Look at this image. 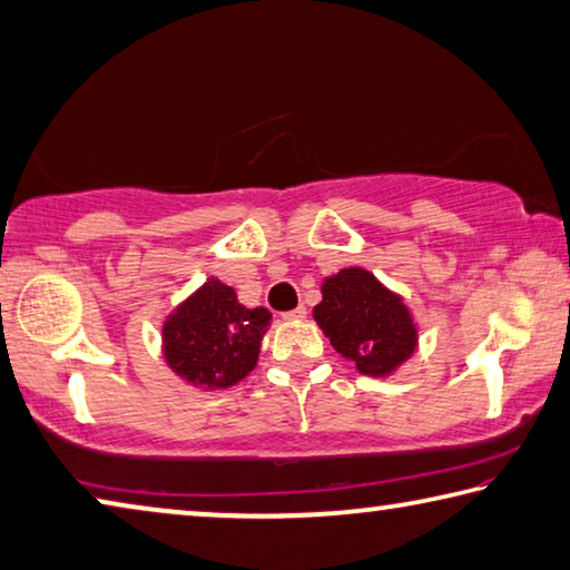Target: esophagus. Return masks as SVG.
I'll return each mask as SVG.
<instances>
[{
    "label": "esophagus",
    "instance_id": "1",
    "mask_svg": "<svg viewBox=\"0 0 570 570\" xmlns=\"http://www.w3.org/2000/svg\"><path fill=\"white\" fill-rule=\"evenodd\" d=\"M283 318L285 321H303L305 318V305H297V307H293V311L283 313Z\"/></svg>",
    "mask_w": 570,
    "mask_h": 570
}]
</instances>
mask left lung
Wrapping results in <instances>:
<instances>
[{"label":"left lung","instance_id":"obj_1","mask_svg":"<svg viewBox=\"0 0 570 570\" xmlns=\"http://www.w3.org/2000/svg\"><path fill=\"white\" fill-rule=\"evenodd\" d=\"M321 293L323 301L313 307L315 323L363 376H391L412 358L419 343L412 311L368 269H341L323 279Z\"/></svg>","mask_w":570,"mask_h":570}]
</instances>
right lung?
I'll return each mask as SVG.
<instances>
[{
	"mask_svg": "<svg viewBox=\"0 0 570 570\" xmlns=\"http://www.w3.org/2000/svg\"><path fill=\"white\" fill-rule=\"evenodd\" d=\"M269 321L267 307H245L235 287L209 277L164 321V358L186 384L229 389L257 366Z\"/></svg>",
	"mask_w": 570,
	"mask_h": 570,
	"instance_id": "obj_1",
	"label": "right lung"
}]
</instances>
